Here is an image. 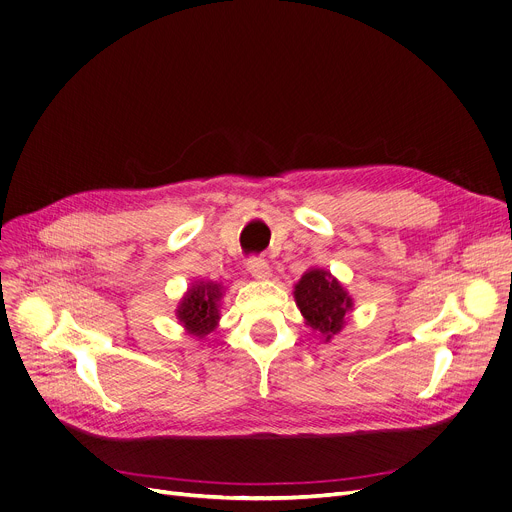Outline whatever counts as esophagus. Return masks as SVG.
Masks as SVG:
<instances>
[{
  "mask_svg": "<svg viewBox=\"0 0 512 512\" xmlns=\"http://www.w3.org/2000/svg\"><path fill=\"white\" fill-rule=\"evenodd\" d=\"M247 269L251 271V276H255L257 280H267L271 276V267L265 259H259V257H251L247 261Z\"/></svg>",
  "mask_w": 512,
  "mask_h": 512,
  "instance_id": "obj_1",
  "label": "esophagus"
}]
</instances>
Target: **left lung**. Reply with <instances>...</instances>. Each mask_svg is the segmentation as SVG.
<instances>
[{"instance_id":"left-lung-1","label":"left lung","mask_w":512,"mask_h":512,"mask_svg":"<svg viewBox=\"0 0 512 512\" xmlns=\"http://www.w3.org/2000/svg\"><path fill=\"white\" fill-rule=\"evenodd\" d=\"M294 300L304 323L319 333L323 342L344 329L348 315L354 311V298L331 271L323 267L306 269L294 284Z\"/></svg>"}]
</instances>
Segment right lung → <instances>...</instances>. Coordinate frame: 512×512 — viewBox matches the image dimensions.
Masks as SVG:
<instances>
[{
  "label": "right lung",
  "mask_w": 512,
  "mask_h": 512,
  "mask_svg": "<svg viewBox=\"0 0 512 512\" xmlns=\"http://www.w3.org/2000/svg\"><path fill=\"white\" fill-rule=\"evenodd\" d=\"M224 292L222 282L212 280H197L187 288L175 311L185 333L203 339L218 327Z\"/></svg>",
  "instance_id": "right-lung-1"
}]
</instances>
